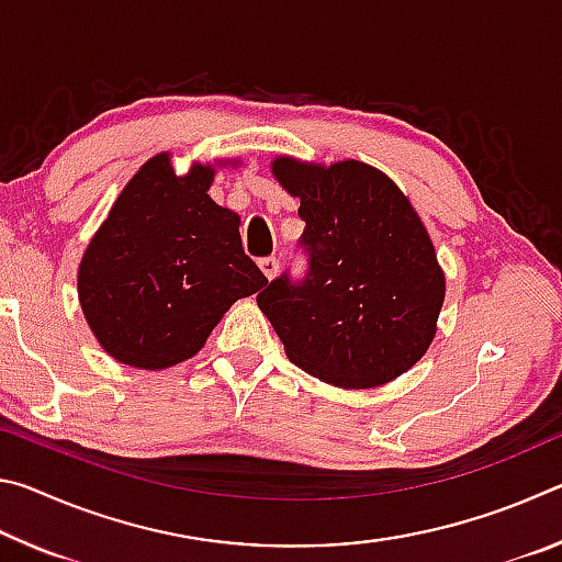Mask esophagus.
<instances>
[{"mask_svg": "<svg viewBox=\"0 0 562 562\" xmlns=\"http://www.w3.org/2000/svg\"><path fill=\"white\" fill-rule=\"evenodd\" d=\"M260 270H262V274H265V278H268V280L278 278L280 260H278V258H262V260H260Z\"/></svg>", "mask_w": 562, "mask_h": 562, "instance_id": "esophagus-1", "label": "esophagus"}]
</instances>
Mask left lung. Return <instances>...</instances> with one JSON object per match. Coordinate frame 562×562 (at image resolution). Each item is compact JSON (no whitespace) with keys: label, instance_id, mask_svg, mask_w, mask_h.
Returning a JSON list of instances; mask_svg holds the SVG:
<instances>
[{"label":"left lung","instance_id":"left-lung-1","mask_svg":"<svg viewBox=\"0 0 562 562\" xmlns=\"http://www.w3.org/2000/svg\"><path fill=\"white\" fill-rule=\"evenodd\" d=\"M272 173L300 198L310 255L258 294L262 315L302 372L341 389L382 386L412 369L436 335L446 280L422 217L382 170L280 156Z\"/></svg>","mask_w":562,"mask_h":562}]
</instances>
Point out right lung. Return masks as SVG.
<instances>
[{"mask_svg": "<svg viewBox=\"0 0 562 562\" xmlns=\"http://www.w3.org/2000/svg\"><path fill=\"white\" fill-rule=\"evenodd\" d=\"M213 176L203 164L178 176L170 154L146 160L83 252V317L121 364L190 359L233 302L268 284L243 250L240 215L207 195Z\"/></svg>", "mask_w": 562, "mask_h": 562, "instance_id": "right-lung-1", "label": "right lung"}]
</instances>
